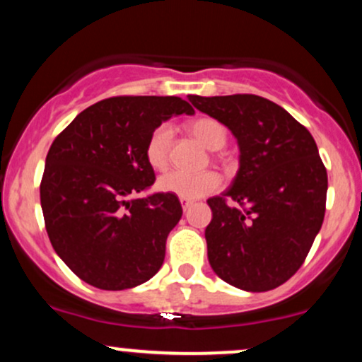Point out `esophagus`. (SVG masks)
Segmentation results:
<instances>
[{
    "label": "esophagus",
    "mask_w": 362,
    "mask_h": 362,
    "mask_svg": "<svg viewBox=\"0 0 362 362\" xmlns=\"http://www.w3.org/2000/svg\"><path fill=\"white\" fill-rule=\"evenodd\" d=\"M180 204H182V209L187 211L190 206H192V201H189V199H180Z\"/></svg>",
    "instance_id": "esophagus-1"
}]
</instances>
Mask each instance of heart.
<instances>
[{"instance_id": "b5f03b06", "label": "heart", "mask_w": 362, "mask_h": 362, "mask_svg": "<svg viewBox=\"0 0 362 362\" xmlns=\"http://www.w3.org/2000/svg\"><path fill=\"white\" fill-rule=\"evenodd\" d=\"M190 134L194 136L202 146L211 151H218L224 148L228 141L226 129L216 119L199 117L189 124ZM173 129L170 124H160L155 131L149 134L146 143V158L148 163L156 170H165L170 161V149H172ZM158 187L163 192L173 194L180 199H201L204 195L216 192L221 187V177L214 172L204 173H185L173 170L158 178Z\"/></svg>"}]
</instances>
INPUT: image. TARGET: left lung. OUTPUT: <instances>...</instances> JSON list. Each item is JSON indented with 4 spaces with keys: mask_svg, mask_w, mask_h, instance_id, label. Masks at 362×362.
<instances>
[{
    "mask_svg": "<svg viewBox=\"0 0 362 362\" xmlns=\"http://www.w3.org/2000/svg\"><path fill=\"white\" fill-rule=\"evenodd\" d=\"M189 100L230 129L240 148L233 184L207 199L211 267L238 289L277 288L301 267L325 216L328 180L317 143L289 112L257 95Z\"/></svg>",
    "mask_w": 362,
    "mask_h": 362,
    "instance_id": "8db88e82",
    "label": "left lung"
}]
</instances>
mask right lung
I'll return each instance as SVG.
<instances>
[{
  "label": "right lung",
  "mask_w": 362,
  "mask_h": 362,
  "mask_svg": "<svg viewBox=\"0 0 362 362\" xmlns=\"http://www.w3.org/2000/svg\"><path fill=\"white\" fill-rule=\"evenodd\" d=\"M194 114L178 97H112L78 114L54 139L40 182L54 250L81 281L120 291L151 279L182 218L177 195L131 199L155 184L146 143L172 115Z\"/></svg>",
  "instance_id": "add662e5"
}]
</instances>
